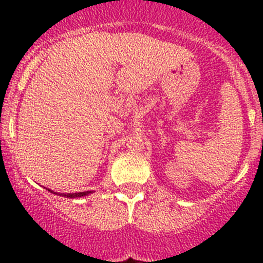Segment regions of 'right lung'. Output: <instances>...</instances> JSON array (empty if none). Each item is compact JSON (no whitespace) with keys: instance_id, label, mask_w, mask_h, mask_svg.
Returning <instances> with one entry per match:
<instances>
[{"instance_id":"obj_1","label":"right lung","mask_w":263,"mask_h":263,"mask_svg":"<svg viewBox=\"0 0 263 263\" xmlns=\"http://www.w3.org/2000/svg\"><path fill=\"white\" fill-rule=\"evenodd\" d=\"M49 192L54 193V195H60V196H65V197L68 198H80L84 197V196H87L91 193V191H86V192H76V193H58V192H53L52 190H48Z\"/></svg>"}]
</instances>
